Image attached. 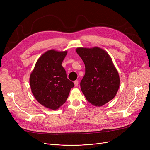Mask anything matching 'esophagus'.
<instances>
[{
	"instance_id": "obj_1",
	"label": "esophagus",
	"mask_w": 150,
	"mask_h": 150,
	"mask_svg": "<svg viewBox=\"0 0 150 150\" xmlns=\"http://www.w3.org/2000/svg\"><path fill=\"white\" fill-rule=\"evenodd\" d=\"M74 84H75V86H78V80H75L74 81Z\"/></svg>"
}]
</instances>
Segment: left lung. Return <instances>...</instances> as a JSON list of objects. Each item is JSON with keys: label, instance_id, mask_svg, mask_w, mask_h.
I'll list each match as a JSON object with an SVG mask.
<instances>
[{"label": "left lung", "instance_id": "8db88e82", "mask_svg": "<svg viewBox=\"0 0 150 150\" xmlns=\"http://www.w3.org/2000/svg\"><path fill=\"white\" fill-rule=\"evenodd\" d=\"M76 53L85 65V75L80 83L86 100L101 106L112 100L120 86V77L109 54L98 47H78Z\"/></svg>", "mask_w": 150, "mask_h": 150}]
</instances>
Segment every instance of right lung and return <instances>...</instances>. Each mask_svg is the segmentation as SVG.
<instances>
[{
  "instance_id": "1",
  "label": "right lung",
  "mask_w": 150,
  "mask_h": 150,
  "mask_svg": "<svg viewBox=\"0 0 150 150\" xmlns=\"http://www.w3.org/2000/svg\"><path fill=\"white\" fill-rule=\"evenodd\" d=\"M67 53L53 49L47 51L39 58L30 74L33 95L39 103L50 109L56 110L64 104L74 86L61 65Z\"/></svg>"
}]
</instances>
